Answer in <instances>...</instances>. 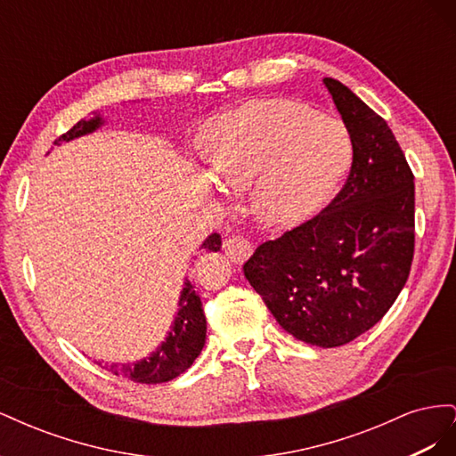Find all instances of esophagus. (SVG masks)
Segmentation results:
<instances>
[{"label": "esophagus", "mask_w": 456, "mask_h": 456, "mask_svg": "<svg viewBox=\"0 0 456 456\" xmlns=\"http://www.w3.org/2000/svg\"><path fill=\"white\" fill-rule=\"evenodd\" d=\"M224 253L228 255V258H232L233 262H243L251 256L253 253V245L249 240H245L243 236H232L224 241Z\"/></svg>", "instance_id": "esophagus-1"}]
</instances>
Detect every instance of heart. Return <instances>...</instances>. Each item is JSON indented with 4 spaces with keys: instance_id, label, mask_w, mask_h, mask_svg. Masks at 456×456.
Wrapping results in <instances>:
<instances>
[{
    "instance_id": "heart-1",
    "label": "heart",
    "mask_w": 456,
    "mask_h": 456,
    "mask_svg": "<svg viewBox=\"0 0 456 456\" xmlns=\"http://www.w3.org/2000/svg\"><path fill=\"white\" fill-rule=\"evenodd\" d=\"M203 158L223 186H251L262 223L285 228L314 216L335 194L352 144L333 118L289 101H255L213 119Z\"/></svg>"
}]
</instances>
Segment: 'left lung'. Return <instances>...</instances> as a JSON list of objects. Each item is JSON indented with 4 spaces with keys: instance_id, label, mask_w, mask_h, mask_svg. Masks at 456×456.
Listing matches in <instances>:
<instances>
[{
    "instance_id": "1",
    "label": "left lung",
    "mask_w": 456,
    "mask_h": 456,
    "mask_svg": "<svg viewBox=\"0 0 456 456\" xmlns=\"http://www.w3.org/2000/svg\"><path fill=\"white\" fill-rule=\"evenodd\" d=\"M323 84L352 141L348 181L320 215L256 247L243 272L287 333L335 348L379 323L405 287L415 176L388 123L338 79Z\"/></svg>"
}]
</instances>
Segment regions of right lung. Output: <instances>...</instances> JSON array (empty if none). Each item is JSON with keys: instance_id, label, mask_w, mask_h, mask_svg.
Masks as SVG:
<instances>
[{"instance_id": "1", "label": "right lung", "mask_w": 456, "mask_h": 456, "mask_svg": "<svg viewBox=\"0 0 456 456\" xmlns=\"http://www.w3.org/2000/svg\"><path fill=\"white\" fill-rule=\"evenodd\" d=\"M106 123V119L96 114L91 119H81L76 126L59 136L54 144L61 142H70L79 136H86L101 129ZM220 236L218 233H211L207 240L201 243L200 249L203 251H218ZM207 335V320L201 306V298L196 293L194 285L188 280L184 281V287L178 297V312L175 314V320L171 323L169 333L165 335V340L159 346L151 352L150 355L142 357L136 363H101V367L112 370L118 377H126L133 382H142V384H159L176 379L183 372L196 362V357L201 354L203 344Z\"/></svg>"}]
</instances>
